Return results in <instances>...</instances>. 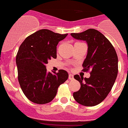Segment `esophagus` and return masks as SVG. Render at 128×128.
Wrapping results in <instances>:
<instances>
[{
    "label": "esophagus",
    "mask_w": 128,
    "mask_h": 128,
    "mask_svg": "<svg viewBox=\"0 0 128 128\" xmlns=\"http://www.w3.org/2000/svg\"><path fill=\"white\" fill-rule=\"evenodd\" d=\"M68 79H69V80H72L74 79V76L71 74H69V75H68Z\"/></svg>",
    "instance_id": "obj_1"
}]
</instances>
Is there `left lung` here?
<instances>
[{"instance_id": "8db88e82", "label": "left lung", "mask_w": 128, "mask_h": 128, "mask_svg": "<svg viewBox=\"0 0 128 128\" xmlns=\"http://www.w3.org/2000/svg\"><path fill=\"white\" fill-rule=\"evenodd\" d=\"M70 35L75 39L86 42L88 52L82 63V70H91L89 78L74 76L81 88L74 92L73 97L80 104L96 106L107 97L115 83L118 74L117 52L110 42L98 30L89 29Z\"/></svg>"}]
</instances>
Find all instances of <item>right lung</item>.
I'll return each mask as SVG.
<instances>
[{
    "label": "right lung",
    "mask_w": 128,
    "mask_h": 128,
    "mask_svg": "<svg viewBox=\"0 0 128 128\" xmlns=\"http://www.w3.org/2000/svg\"><path fill=\"white\" fill-rule=\"evenodd\" d=\"M66 36L41 29L27 37L19 47L16 57L18 80L25 96L34 103L52 101L59 86L68 78L64 70L52 74L46 66L48 60L56 58V46Z\"/></svg>",
    "instance_id": "1"
}]
</instances>
